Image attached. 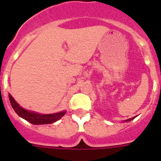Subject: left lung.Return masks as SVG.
<instances>
[{
	"mask_svg": "<svg viewBox=\"0 0 161 161\" xmlns=\"http://www.w3.org/2000/svg\"><path fill=\"white\" fill-rule=\"evenodd\" d=\"M136 117H133V118H131V119H127V120H125L124 122H130V121L133 120V119H135V118H136Z\"/></svg>",
	"mask_w": 161,
	"mask_h": 161,
	"instance_id": "8db88e82",
	"label": "left lung"
}]
</instances>
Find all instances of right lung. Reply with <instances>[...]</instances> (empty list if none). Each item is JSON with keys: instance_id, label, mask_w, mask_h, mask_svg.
<instances>
[{"instance_id": "obj_1", "label": "right lung", "mask_w": 161, "mask_h": 161, "mask_svg": "<svg viewBox=\"0 0 161 161\" xmlns=\"http://www.w3.org/2000/svg\"><path fill=\"white\" fill-rule=\"evenodd\" d=\"M8 98H9L11 106H12L14 111L17 113V114L29 123H32V124H51V123H55L56 121L59 120L66 114V110H63V111L55 114H43L31 111V110L25 109L22 108V106H20L19 104L14 100L12 95L9 94V93H8Z\"/></svg>"}]
</instances>
